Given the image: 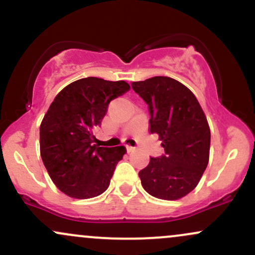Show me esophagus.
<instances>
[{
  "mask_svg": "<svg viewBox=\"0 0 255 255\" xmlns=\"http://www.w3.org/2000/svg\"><path fill=\"white\" fill-rule=\"evenodd\" d=\"M126 148H127V151H128V152H130V151L135 150V147H133V146H129V145L126 146Z\"/></svg>",
  "mask_w": 255,
  "mask_h": 255,
  "instance_id": "obj_1",
  "label": "esophagus"
}]
</instances>
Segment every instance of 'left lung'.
<instances>
[{"mask_svg":"<svg viewBox=\"0 0 255 255\" xmlns=\"http://www.w3.org/2000/svg\"><path fill=\"white\" fill-rule=\"evenodd\" d=\"M148 105L150 131L162 140L164 154L150 157L139 171L144 189L152 197L177 200L197 187L210 154L211 133L198 99L183 84L168 77L131 83Z\"/></svg>","mask_w":255,"mask_h":255,"instance_id":"obj_1","label":"left lung"}]
</instances>
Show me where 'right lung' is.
Instances as JSON below:
<instances>
[{
	"label": "right lung",
	"instance_id": "1",
	"mask_svg": "<svg viewBox=\"0 0 255 255\" xmlns=\"http://www.w3.org/2000/svg\"><path fill=\"white\" fill-rule=\"evenodd\" d=\"M126 81L79 79L55 97L40 125V156L52 182L75 199L107 191L125 146L97 147L93 131L113 99L129 91Z\"/></svg>",
	"mask_w": 255,
	"mask_h": 255
}]
</instances>
